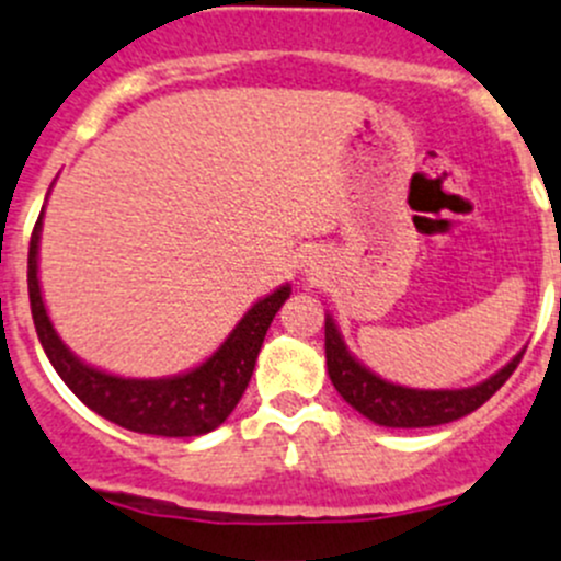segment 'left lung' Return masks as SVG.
Masks as SVG:
<instances>
[{
    "label": "left lung",
    "instance_id": "1",
    "mask_svg": "<svg viewBox=\"0 0 561 561\" xmlns=\"http://www.w3.org/2000/svg\"><path fill=\"white\" fill-rule=\"evenodd\" d=\"M524 353L513 358L507 367L499 369L482 383L471 389H408V386L389 383L369 373L347 353L334 320L325 318V367L334 389L342 400L351 402L358 413L383 427H433L447 425L466 413L477 411L482 402L491 400L504 380L515 373Z\"/></svg>",
    "mask_w": 561,
    "mask_h": 561
}]
</instances>
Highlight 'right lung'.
Returning a JSON list of instances; mask_svg holds the SVG:
<instances>
[{
  "label": "right lung",
  "instance_id": "obj_1",
  "mask_svg": "<svg viewBox=\"0 0 561 561\" xmlns=\"http://www.w3.org/2000/svg\"><path fill=\"white\" fill-rule=\"evenodd\" d=\"M43 214L37 216L30 238V260H26V285H30V307L35 320L37 340L46 351L48 362L68 383V389L98 416L134 433L167 438H192L216 431L238 405L254 373V362L263 347L265 331L290 298V287H279L263 301L254 304L232 334L221 342L219 351L194 367L192 373L175 378L142 380L117 378L101 373L90 364L79 362L54 331L43 307L41 282H37V241H41Z\"/></svg>",
  "mask_w": 561,
  "mask_h": 561
}]
</instances>
